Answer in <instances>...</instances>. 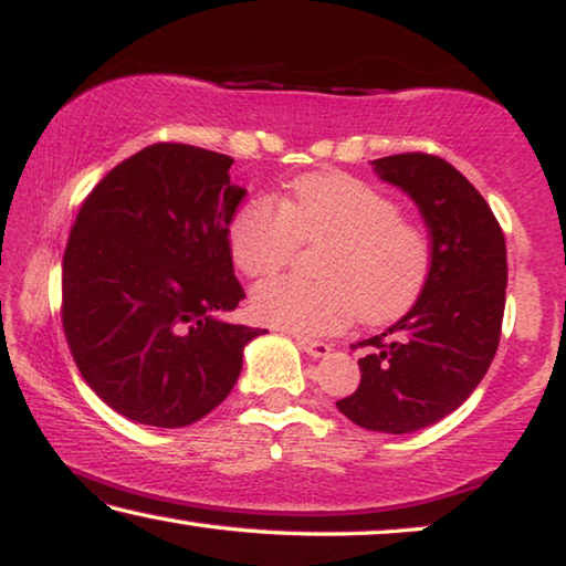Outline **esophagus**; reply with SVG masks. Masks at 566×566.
<instances>
[{
  "instance_id": "esophagus-1",
  "label": "esophagus",
  "mask_w": 566,
  "mask_h": 566,
  "mask_svg": "<svg viewBox=\"0 0 566 566\" xmlns=\"http://www.w3.org/2000/svg\"><path fill=\"white\" fill-rule=\"evenodd\" d=\"M298 346L308 356H313V359H321V356H328V352H332V344L313 342V338H298Z\"/></svg>"
}]
</instances>
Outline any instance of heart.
<instances>
[{
	"label": "heart",
	"instance_id": "b5f03b06",
	"mask_svg": "<svg viewBox=\"0 0 566 566\" xmlns=\"http://www.w3.org/2000/svg\"><path fill=\"white\" fill-rule=\"evenodd\" d=\"M230 255L248 277L283 271L301 242H326L318 281L277 277L250 298L255 318L298 336H326L349 324H385L415 306L428 283L432 250L402 207L342 171L311 174L281 199L253 197L230 224Z\"/></svg>",
	"mask_w": 566,
	"mask_h": 566
}]
</instances>
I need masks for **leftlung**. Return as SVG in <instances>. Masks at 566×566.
<instances>
[{
	"label": "left lung",
	"mask_w": 566,
	"mask_h": 566,
	"mask_svg": "<svg viewBox=\"0 0 566 566\" xmlns=\"http://www.w3.org/2000/svg\"><path fill=\"white\" fill-rule=\"evenodd\" d=\"M371 167L420 207L432 265L415 306L359 342L361 381L336 407L359 428L405 434L458 410L489 371L506 306V240L481 192L440 156L395 154Z\"/></svg>",
	"instance_id": "obj_1"
}]
</instances>
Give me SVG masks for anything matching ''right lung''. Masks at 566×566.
Returning a JSON list of instances; mask_svg holds the SVG:
<instances>
[{"mask_svg":"<svg viewBox=\"0 0 566 566\" xmlns=\"http://www.w3.org/2000/svg\"><path fill=\"white\" fill-rule=\"evenodd\" d=\"M232 156L146 146L77 210L63 258V328L83 379L128 420L185 428L230 395L242 349L263 334L217 318L245 291L230 222L245 189Z\"/></svg>","mask_w":566,"mask_h":566,"instance_id":"1","label":"right lung"}]
</instances>
